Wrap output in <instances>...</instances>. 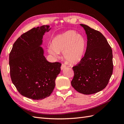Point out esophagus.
Wrapping results in <instances>:
<instances>
[{
	"label": "esophagus",
	"mask_w": 124,
	"mask_h": 124,
	"mask_svg": "<svg viewBox=\"0 0 124 124\" xmlns=\"http://www.w3.org/2000/svg\"><path fill=\"white\" fill-rule=\"evenodd\" d=\"M66 67V65L65 64H64V63H62V66L61 67V68L62 70H63L64 68H65Z\"/></svg>",
	"instance_id": "obj_1"
}]
</instances>
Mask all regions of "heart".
<instances>
[{
  "label": "heart",
  "instance_id": "heart-1",
  "mask_svg": "<svg viewBox=\"0 0 124 124\" xmlns=\"http://www.w3.org/2000/svg\"><path fill=\"white\" fill-rule=\"evenodd\" d=\"M85 46L84 37L76 32L69 31L56 36L48 51L55 57L58 56L59 52H62L63 57L67 62L76 64L83 58Z\"/></svg>",
  "mask_w": 124,
  "mask_h": 124
}]
</instances>
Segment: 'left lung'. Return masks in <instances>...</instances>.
Returning a JSON list of instances; mask_svg holds the SVG:
<instances>
[{"label": "left lung", "instance_id": "left-lung-1", "mask_svg": "<svg viewBox=\"0 0 124 124\" xmlns=\"http://www.w3.org/2000/svg\"><path fill=\"white\" fill-rule=\"evenodd\" d=\"M87 35V47L84 57L72 67L74 77L71 85L85 95L102 91L113 73V54L104 36L98 31L81 24Z\"/></svg>", "mask_w": 124, "mask_h": 124}]
</instances>
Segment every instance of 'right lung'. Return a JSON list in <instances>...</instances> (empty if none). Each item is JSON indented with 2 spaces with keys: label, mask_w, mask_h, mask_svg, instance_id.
Returning <instances> with one entry per match:
<instances>
[{
  "label": "right lung",
  "mask_w": 124,
  "mask_h": 124,
  "mask_svg": "<svg viewBox=\"0 0 124 124\" xmlns=\"http://www.w3.org/2000/svg\"><path fill=\"white\" fill-rule=\"evenodd\" d=\"M48 28L49 26L44 25L24 33L14 42L9 54L13 84L22 96L35 100L50 96L61 72L62 63L48 62L40 46Z\"/></svg>",
  "instance_id": "obj_1"
}]
</instances>
